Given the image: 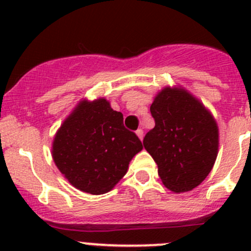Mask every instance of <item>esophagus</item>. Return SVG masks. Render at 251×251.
Wrapping results in <instances>:
<instances>
[{"mask_svg":"<svg viewBox=\"0 0 251 251\" xmlns=\"http://www.w3.org/2000/svg\"><path fill=\"white\" fill-rule=\"evenodd\" d=\"M136 133H137V136L138 137H140V140H142V138H143V130H142V128H138L137 131H136Z\"/></svg>","mask_w":251,"mask_h":251,"instance_id":"34e87169","label":"esophagus"}]
</instances>
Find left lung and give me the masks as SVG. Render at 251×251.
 Listing matches in <instances>:
<instances>
[{
  "label": "left lung",
  "instance_id": "obj_1",
  "mask_svg": "<svg viewBox=\"0 0 251 251\" xmlns=\"http://www.w3.org/2000/svg\"><path fill=\"white\" fill-rule=\"evenodd\" d=\"M155 126L143 146L158 165L163 183L187 192L204 181L214 166L219 130L214 118L184 90L166 87L151 105Z\"/></svg>",
  "mask_w": 251,
  "mask_h": 251
}]
</instances>
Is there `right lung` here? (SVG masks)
<instances>
[{
	"label": "right lung",
	"mask_w": 251,
	"mask_h": 251,
	"mask_svg": "<svg viewBox=\"0 0 251 251\" xmlns=\"http://www.w3.org/2000/svg\"><path fill=\"white\" fill-rule=\"evenodd\" d=\"M143 144L124 126L120 111L100 98L83 100L63 123L53 141V160L68 181L90 194L109 192L127 173Z\"/></svg>",
	"instance_id": "1"
}]
</instances>
